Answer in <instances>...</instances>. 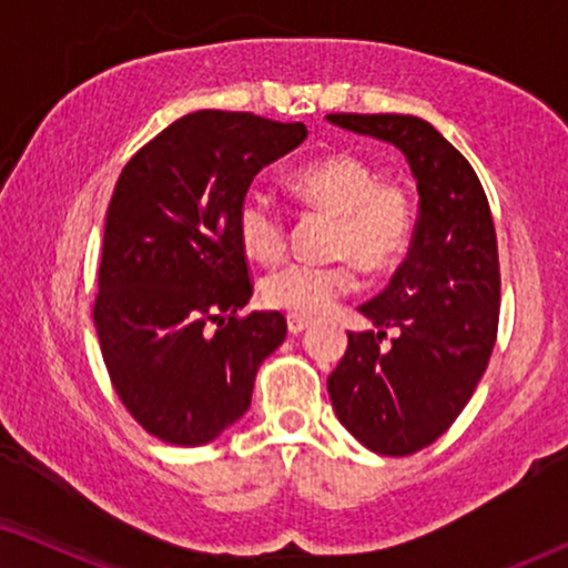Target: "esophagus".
I'll list each match as a JSON object with an SVG mask.
<instances>
[{
  "mask_svg": "<svg viewBox=\"0 0 568 568\" xmlns=\"http://www.w3.org/2000/svg\"><path fill=\"white\" fill-rule=\"evenodd\" d=\"M307 325H310L307 315H294V313L286 315V328H290V333H302Z\"/></svg>",
  "mask_w": 568,
  "mask_h": 568,
  "instance_id": "1",
  "label": "esophagus"
}]
</instances>
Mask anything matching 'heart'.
Returning a JSON list of instances; mask_svg holds the SVG:
<instances>
[{"label":"heart","mask_w":568,"mask_h":568,"mask_svg":"<svg viewBox=\"0 0 568 568\" xmlns=\"http://www.w3.org/2000/svg\"><path fill=\"white\" fill-rule=\"evenodd\" d=\"M292 196L302 206L333 216L331 255L341 261L286 263L261 282L271 307L294 315H317L359 286L356 263L369 274H390L406 258L416 232V201L403 181L379 178L369 160L333 152L290 175ZM237 240L247 258L276 263L290 245L286 216L268 196L245 193L237 206Z\"/></svg>","instance_id":"1"}]
</instances>
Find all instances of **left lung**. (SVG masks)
<instances>
[{
  "label": "left lung",
  "mask_w": 568,
  "mask_h": 568,
  "mask_svg": "<svg viewBox=\"0 0 568 568\" xmlns=\"http://www.w3.org/2000/svg\"><path fill=\"white\" fill-rule=\"evenodd\" d=\"M328 121L398 146L416 178L406 261L359 307L377 331H348L328 377L338 422L364 447L414 455L453 426L491 359L501 297L491 209L470 162L424 119L331 113ZM393 327L399 336L383 347Z\"/></svg>",
  "instance_id": "obj_1"
}]
</instances>
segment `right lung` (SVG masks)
<instances>
[{
	"mask_svg": "<svg viewBox=\"0 0 568 568\" xmlns=\"http://www.w3.org/2000/svg\"><path fill=\"white\" fill-rule=\"evenodd\" d=\"M305 136V123L196 111L121 170L92 317L121 403L168 445H206L235 424L286 336L276 310L240 315L253 284L237 206L255 173Z\"/></svg>",
	"mask_w": 568,
	"mask_h": 568,
	"instance_id": "obj_1",
	"label": "right lung"
}]
</instances>
